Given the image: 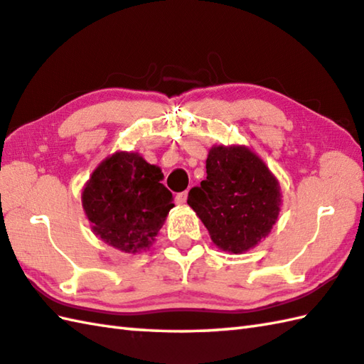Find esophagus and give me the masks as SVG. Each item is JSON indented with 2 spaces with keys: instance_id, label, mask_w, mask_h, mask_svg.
<instances>
[{
  "instance_id": "1",
  "label": "esophagus",
  "mask_w": 364,
  "mask_h": 364,
  "mask_svg": "<svg viewBox=\"0 0 364 364\" xmlns=\"http://www.w3.org/2000/svg\"><path fill=\"white\" fill-rule=\"evenodd\" d=\"M175 200H176V203H180V205L186 203V200H188V192L184 191V192H180V194H176Z\"/></svg>"
}]
</instances>
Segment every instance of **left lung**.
<instances>
[{
    "instance_id": "left-lung-1",
    "label": "left lung",
    "mask_w": 364,
    "mask_h": 364,
    "mask_svg": "<svg viewBox=\"0 0 364 364\" xmlns=\"http://www.w3.org/2000/svg\"><path fill=\"white\" fill-rule=\"evenodd\" d=\"M197 213L219 249L243 254L268 237L281 211V189L257 154L246 146H213L206 180L189 191Z\"/></svg>"
}]
</instances>
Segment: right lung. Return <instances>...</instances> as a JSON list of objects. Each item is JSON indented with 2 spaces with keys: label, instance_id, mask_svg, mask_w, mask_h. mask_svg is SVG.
Segmentation results:
<instances>
[{
  "label": "right lung",
  "instance_id": "right-lung-1",
  "mask_svg": "<svg viewBox=\"0 0 364 364\" xmlns=\"http://www.w3.org/2000/svg\"><path fill=\"white\" fill-rule=\"evenodd\" d=\"M162 178L161 168L139 153L118 151L102 161L82 192L92 232L123 252L148 249L173 208Z\"/></svg>",
  "mask_w": 364,
  "mask_h": 364
}]
</instances>
